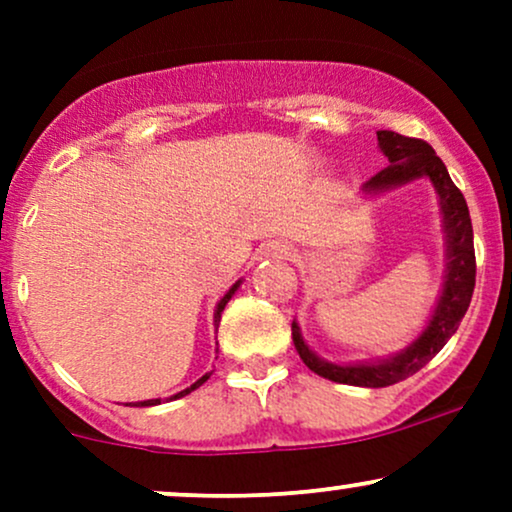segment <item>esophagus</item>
I'll return each mask as SVG.
<instances>
[{
    "instance_id": "esophagus-1",
    "label": "esophagus",
    "mask_w": 512,
    "mask_h": 512,
    "mask_svg": "<svg viewBox=\"0 0 512 512\" xmlns=\"http://www.w3.org/2000/svg\"><path fill=\"white\" fill-rule=\"evenodd\" d=\"M264 255L267 257H289V248H284V245H269V248L264 250Z\"/></svg>"
}]
</instances>
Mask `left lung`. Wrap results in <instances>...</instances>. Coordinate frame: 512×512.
Segmentation results:
<instances>
[{
    "instance_id": "obj_1",
    "label": "left lung",
    "mask_w": 512,
    "mask_h": 512,
    "mask_svg": "<svg viewBox=\"0 0 512 512\" xmlns=\"http://www.w3.org/2000/svg\"><path fill=\"white\" fill-rule=\"evenodd\" d=\"M378 146L387 156L390 166L375 173L368 182H363L361 192L368 197L383 195V192L397 190L411 180L428 178L438 195L440 216H443L445 233V276L440 289L438 303L428 317L424 332L411 342L407 349L378 361L361 363H332L325 361L305 344L298 322H291L293 344L298 356L313 373L332 383L356 385V387H387L399 380H407L416 370H421L433 356L448 344V339L457 332L469 301L474 293V279H477V260H474V233L472 219H469L467 202L455 182L450 180L448 168L421 139L402 137V134L380 129Z\"/></svg>"
}]
</instances>
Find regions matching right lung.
Instances as JSON below:
<instances>
[{"mask_svg": "<svg viewBox=\"0 0 512 512\" xmlns=\"http://www.w3.org/2000/svg\"><path fill=\"white\" fill-rule=\"evenodd\" d=\"M240 284H243V279H238L236 284H233L231 289L226 291V296H223L221 301L216 303V310H214V327H216V330H219V322H221V313H223V308H226V303L231 301V298H233V293H236V291L240 289ZM216 346H219V342H216ZM209 375H211V373H204L202 378L197 380V383H192L190 387H185V390H180L178 395H173V397H170V399H180V397L190 395V392H192V390H197L199 385H204V383H207V380H209ZM156 404H161V399H144V402H137V404H134V407H156Z\"/></svg>", "mask_w": 512, "mask_h": 512, "instance_id": "1", "label": "right lung"}]
</instances>
